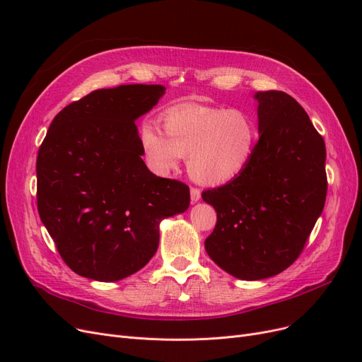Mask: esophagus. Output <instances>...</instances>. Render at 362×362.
<instances>
[{
  "instance_id": "34e87169",
  "label": "esophagus",
  "mask_w": 362,
  "mask_h": 362,
  "mask_svg": "<svg viewBox=\"0 0 362 362\" xmlns=\"http://www.w3.org/2000/svg\"><path fill=\"white\" fill-rule=\"evenodd\" d=\"M200 197H202V191L198 189V188H191V202L192 203H197L198 200H200Z\"/></svg>"
}]
</instances>
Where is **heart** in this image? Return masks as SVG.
<instances>
[{
    "label": "heart",
    "mask_w": 362,
    "mask_h": 362,
    "mask_svg": "<svg viewBox=\"0 0 362 362\" xmlns=\"http://www.w3.org/2000/svg\"><path fill=\"white\" fill-rule=\"evenodd\" d=\"M164 130L144 124L139 134L148 168L167 176L182 158H189L191 177L203 185H223L250 164L257 144V124L242 110L185 105L164 115Z\"/></svg>",
    "instance_id": "obj_1"
}]
</instances>
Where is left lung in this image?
I'll use <instances>...</instances> for the list:
<instances>
[{
	"mask_svg": "<svg viewBox=\"0 0 362 362\" xmlns=\"http://www.w3.org/2000/svg\"><path fill=\"white\" fill-rule=\"evenodd\" d=\"M259 132L238 177L203 191L216 211L204 248L221 269L247 281L274 276L304 250L320 216L328 180L322 135L284 91H259Z\"/></svg>",
	"mask_w": 362,
	"mask_h": 362,
	"instance_id": "1",
	"label": "left lung"
}]
</instances>
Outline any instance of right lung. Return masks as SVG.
<instances>
[{"mask_svg":"<svg viewBox=\"0 0 362 362\" xmlns=\"http://www.w3.org/2000/svg\"><path fill=\"white\" fill-rule=\"evenodd\" d=\"M164 86L91 91L58 112L39 148L37 209L71 269L119 281L153 257L164 218L189 207L188 185L158 177L143 160L135 120Z\"/></svg>","mask_w":362,"mask_h":362,"instance_id":"right-lung-1","label":"right lung"}]
</instances>
